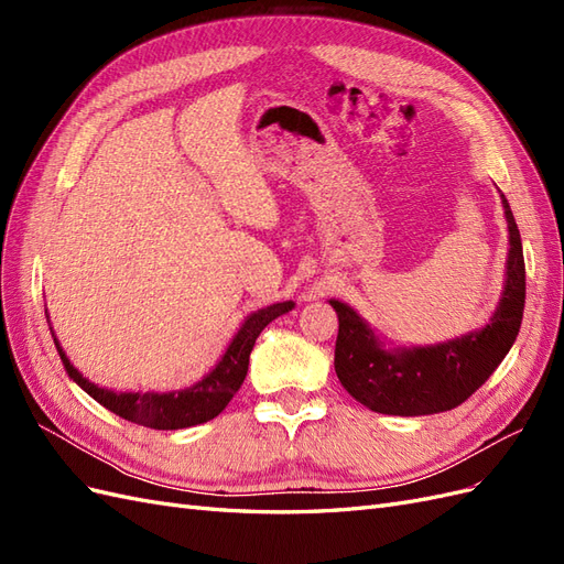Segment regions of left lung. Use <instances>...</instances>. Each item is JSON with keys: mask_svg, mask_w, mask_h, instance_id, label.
Returning a JSON list of instances; mask_svg holds the SVG:
<instances>
[{"mask_svg": "<svg viewBox=\"0 0 564 564\" xmlns=\"http://www.w3.org/2000/svg\"><path fill=\"white\" fill-rule=\"evenodd\" d=\"M501 204L510 245L506 284L497 313L480 332L425 348H386L350 305L329 301L338 315L336 377L371 412L392 416L449 412L497 371L516 344L524 313V256L518 224L503 195Z\"/></svg>", "mask_w": 564, "mask_h": 564, "instance_id": "8db88e82", "label": "left lung"}]
</instances>
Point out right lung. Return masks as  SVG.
Here are the masks:
<instances>
[{
  "label": "right lung",
  "mask_w": 564,
  "mask_h": 564,
  "mask_svg": "<svg viewBox=\"0 0 564 564\" xmlns=\"http://www.w3.org/2000/svg\"><path fill=\"white\" fill-rule=\"evenodd\" d=\"M292 308H294V301H282L251 313L242 322L240 332L232 336L226 355L220 357L218 365L207 373V377L191 388L172 390V392H115L108 388H98L89 379H84L82 373L70 365V360H67L65 350L61 348L58 338L54 336V327H51V336H54V344L67 377H70L82 390H87L98 404H104L112 414L122 416L131 423L145 425V429L178 431V429H191V425L207 423L224 412L235 392L245 383L247 369H249V355L256 338H259V334L272 319L289 313Z\"/></svg>",
  "instance_id": "obj_1"
}]
</instances>
